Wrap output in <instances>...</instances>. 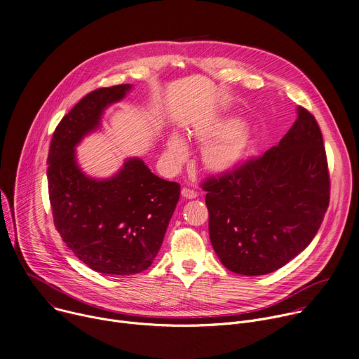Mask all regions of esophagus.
I'll use <instances>...</instances> for the list:
<instances>
[{
    "instance_id": "obj_1",
    "label": "esophagus",
    "mask_w": 359,
    "mask_h": 359,
    "mask_svg": "<svg viewBox=\"0 0 359 359\" xmlns=\"http://www.w3.org/2000/svg\"><path fill=\"white\" fill-rule=\"evenodd\" d=\"M181 194H182V196L188 198V200H192V198H196V196H198V192L194 191V189H191V188H182Z\"/></svg>"
}]
</instances>
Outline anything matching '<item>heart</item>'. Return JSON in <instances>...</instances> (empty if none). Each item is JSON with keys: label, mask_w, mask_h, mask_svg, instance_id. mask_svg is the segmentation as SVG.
Returning <instances> with one entry per match:
<instances>
[{"label": "heart", "mask_w": 359, "mask_h": 359, "mask_svg": "<svg viewBox=\"0 0 359 359\" xmlns=\"http://www.w3.org/2000/svg\"><path fill=\"white\" fill-rule=\"evenodd\" d=\"M195 137L201 144H207L203 152L205 167L218 174H226L240 167L254 144L251 131L243 127L238 118L217 119L198 128ZM167 155L175 164L184 161L187 148L180 137L170 138Z\"/></svg>", "instance_id": "heart-1"}]
</instances>
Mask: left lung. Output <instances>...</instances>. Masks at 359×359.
<instances>
[{"label":"left lung","instance_id":"1","mask_svg":"<svg viewBox=\"0 0 359 359\" xmlns=\"http://www.w3.org/2000/svg\"><path fill=\"white\" fill-rule=\"evenodd\" d=\"M330 171L315 116L298 118L276 147L203 182L210 240L229 271L265 275L304 251L330 205Z\"/></svg>","mask_w":359,"mask_h":359}]
</instances>
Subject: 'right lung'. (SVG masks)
I'll use <instances>...</instances> for the list:
<instances>
[{
  "mask_svg": "<svg viewBox=\"0 0 359 359\" xmlns=\"http://www.w3.org/2000/svg\"><path fill=\"white\" fill-rule=\"evenodd\" d=\"M130 88H98L75 104L57 126L47 159L53 218L62 241L87 266L109 275H134L152 264L181 191L140 158L104 181L79 171L74 147L100 126L104 108Z\"/></svg>",
  "mask_w": 359,
  "mask_h": 359,
  "instance_id": "right-lung-1",
  "label": "right lung"
}]
</instances>
